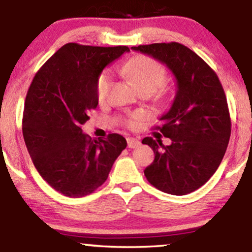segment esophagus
I'll use <instances>...</instances> for the list:
<instances>
[{
  "label": "esophagus",
  "mask_w": 252,
  "mask_h": 252,
  "mask_svg": "<svg viewBox=\"0 0 252 252\" xmlns=\"http://www.w3.org/2000/svg\"><path fill=\"white\" fill-rule=\"evenodd\" d=\"M126 142H128V147L129 148H136V147H138L141 144V142L138 140H136L134 137H128L126 138Z\"/></svg>",
  "instance_id": "1"
}]
</instances>
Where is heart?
<instances>
[{"instance_id":"1","label":"heart","mask_w":252,"mask_h":252,"mask_svg":"<svg viewBox=\"0 0 252 252\" xmlns=\"http://www.w3.org/2000/svg\"><path fill=\"white\" fill-rule=\"evenodd\" d=\"M123 73L134 83L138 90H150L155 92L156 90L162 88L167 80L166 67L158 60L149 57H138L130 60L123 66ZM110 88H111V77L108 72H104L97 80L96 92L99 102H104L108 97ZM141 116L138 114L131 115L126 121L129 126H137Z\"/></svg>"}]
</instances>
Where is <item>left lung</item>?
<instances>
[{
  "label": "left lung",
  "instance_id": "1",
  "mask_svg": "<svg viewBox=\"0 0 252 252\" xmlns=\"http://www.w3.org/2000/svg\"><path fill=\"white\" fill-rule=\"evenodd\" d=\"M164 63L176 79L172 106L156 130L172 140L144 137L155 158L144 169L150 185L164 193L185 195L206 184L226 152L231 118L219 78L198 54L179 42L131 47Z\"/></svg>",
  "mask_w": 252,
  "mask_h": 252
}]
</instances>
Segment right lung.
<instances>
[{
  "label": "right lung",
  "mask_w": 252,
  "mask_h": 252,
  "mask_svg": "<svg viewBox=\"0 0 252 252\" xmlns=\"http://www.w3.org/2000/svg\"><path fill=\"white\" fill-rule=\"evenodd\" d=\"M128 51L126 46L66 43L43 63L28 89L22 118L26 147L41 178L63 195L94 193L126 149L122 135L91 138L82 124L98 105L96 86L104 67Z\"/></svg>",
  "instance_id": "add662e5"
}]
</instances>
